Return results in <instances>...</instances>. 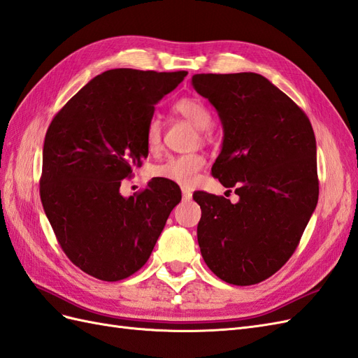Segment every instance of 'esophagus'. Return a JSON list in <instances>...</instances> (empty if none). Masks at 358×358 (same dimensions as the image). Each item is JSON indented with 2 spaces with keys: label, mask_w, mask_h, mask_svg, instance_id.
Returning <instances> with one entry per match:
<instances>
[{
  "label": "esophagus",
  "mask_w": 358,
  "mask_h": 358,
  "mask_svg": "<svg viewBox=\"0 0 358 358\" xmlns=\"http://www.w3.org/2000/svg\"><path fill=\"white\" fill-rule=\"evenodd\" d=\"M181 194H182V201H190L192 199V192L186 187L181 189Z\"/></svg>",
  "instance_id": "34e87169"
}]
</instances>
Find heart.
<instances>
[{
  "label": "heart",
  "mask_w": 358,
  "mask_h": 358,
  "mask_svg": "<svg viewBox=\"0 0 358 358\" xmlns=\"http://www.w3.org/2000/svg\"><path fill=\"white\" fill-rule=\"evenodd\" d=\"M173 112L182 119H186L195 128H198L201 137L207 139L208 127L212 125L213 116L203 99L196 96H185L173 104ZM163 127L157 117H151L146 124L145 145L150 151H155L162 142ZM204 166V157L201 154H182L172 155L157 166H154L152 173L155 177L163 178L180 186H192L196 173Z\"/></svg>",
  "instance_id": "1"
}]
</instances>
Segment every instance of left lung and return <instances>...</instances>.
<instances>
[{
	"instance_id": "1",
	"label": "left lung",
	"mask_w": 358,
	"mask_h": 358,
	"mask_svg": "<svg viewBox=\"0 0 358 358\" xmlns=\"http://www.w3.org/2000/svg\"><path fill=\"white\" fill-rule=\"evenodd\" d=\"M192 86L213 104L224 127L213 177L241 198L231 204L194 194L201 254L216 277L251 286L286 264L316 208L313 128L302 108L260 74H196Z\"/></svg>"
}]
</instances>
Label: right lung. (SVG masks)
<instances>
[{"instance_id": "1", "label": "right lung", "mask_w": 358, "mask_h": 358, "mask_svg": "<svg viewBox=\"0 0 358 358\" xmlns=\"http://www.w3.org/2000/svg\"><path fill=\"white\" fill-rule=\"evenodd\" d=\"M186 71L110 69L78 90L45 134L41 201L57 242L83 272L103 281L130 277L148 262L180 187L152 180L119 194L148 155L146 124Z\"/></svg>"}]
</instances>
